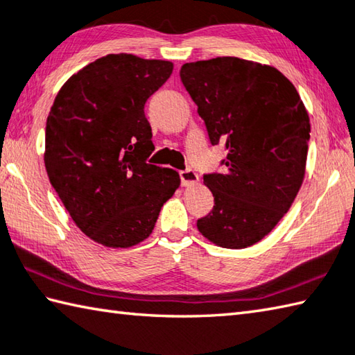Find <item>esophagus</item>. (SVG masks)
Instances as JSON below:
<instances>
[{
	"label": "esophagus",
	"instance_id": "esophagus-1",
	"mask_svg": "<svg viewBox=\"0 0 355 355\" xmlns=\"http://www.w3.org/2000/svg\"><path fill=\"white\" fill-rule=\"evenodd\" d=\"M179 176H180V184H182L184 187H189V185H193L198 182V173L195 170L191 168H187V170H182L179 171Z\"/></svg>",
	"mask_w": 355,
	"mask_h": 355
}]
</instances>
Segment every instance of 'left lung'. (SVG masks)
Listing matches in <instances>:
<instances>
[{"label":"left lung","mask_w":355,"mask_h":355,"mask_svg":"<svg viewBox=\"0 0 355 355\" xmlns=\"http://www.w3.org/2000/svg\"><path fill=\"white\" fill-rule=\"evenodd\" d=\"M224 173L204 175L215 198L198 230L216 245L245 249L269 235L303 184L311 125L289 80L272 66L216 57L180 68Z\"/></svg>","instance_id":"8db88e82"}]
</instances>
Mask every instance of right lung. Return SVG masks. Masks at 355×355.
<instances>
[{"instance_id": "add662e5", "label": "right lung", "mask_w": 355, "mask_h": 355, "mask_svg": "<svg viewBox=\"0 0 355 355\" xmlns=\"http://www.w3.org/2000/svg\"><path fill=\"white\" fill-rule=\"evenodd\" d=\"M171 72V62L110 53L73 73L53 100L46 171L73 223L98 244L148 238L180 184L178 171L148 164L155 145L144 111Z\"/></svg>"}]
</instances>
